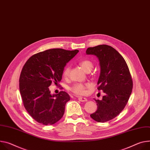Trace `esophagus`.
Instances as JSON below:
<instances>
[{
    "label": "esophagus",
    "mask_w": 150,
    "mask_h": 150,
    "mask_svg": "<svg viewBox=\"0 0 150 150\" xmlns=\"http://www.w3.org/2000/svg\"><path fill=\"white\" fill-rule=\"evenodd\" d=\"M78 100L82 102H87V99L85 98H82V97H79L78 98Z\"/></svg>",
    "instance_id": "obj_1"
}]
</instances>
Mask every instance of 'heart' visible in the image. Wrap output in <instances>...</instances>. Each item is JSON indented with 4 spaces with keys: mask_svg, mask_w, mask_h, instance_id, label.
<instances>
[{
    "mask_svg": "<svg viewBox=\"0 0 150 150\" xmlns=\"http://www.w3.org/2000/svg\"><path fill=\"white\" fill-rule=\"evenodd\" d=\"M81 67L87 72L91 71L94 67V63L92 61L88 59H84L81 61L79 63ZM71 67L69 66H66L63 70L62 75L64 77L66 78L68 76L70 72ZM91 87L89 84H81L76 83L70 87L69 90L76 95H84L86 93V89Z\"/></svg>",
    "mask_w": 150,
    "mask_h": 150,
    "instance_id": "b5f03b06",
    "label": "heart"
}]
</instances>
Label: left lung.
I'll list each match as a JSON object with an SVG mask.
<instances>
[{
    "label": "left lung",
    "instance_id": "obj_1",
    "mask_svg": "<svg viewBox=\"0 0 150 150\" xmlns=\"http://www.w3.org/2000/svg\"><path fill=\"white\" fill-rule=\"evenodd\" d=\"M86 54L95 55L99 60L98 89L106 94L102 100L94 99L98 109L90 117L98 122H106L124 110L132 91V78L125 60L112 47L100 45L90 47Z\"/></svg>",
    "mask_w": 150,
    "mask_h": 150
}]
</instances>
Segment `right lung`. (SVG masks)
I'll list each match as a JSON object with an SVG mask.
<instances>
[{"instance_id":"right-lung-1","label":"right lung","mask_w":150,"mask_h":150,"mask_svg":"<svg viewBox=\"0 0 150 150\" xmlns=\"http://www.w3.org/2000/svg\"><path fill=\"white\" fill-rule=\"evenodd\" d=\"M78 51L50 49L34 54L24 64L19 79L20 94L25 110L39 123L51 125L62 118L69 95L63 91L52 95L48 87L57 85L65 65Z\"/></svg>"}]
</instances>
